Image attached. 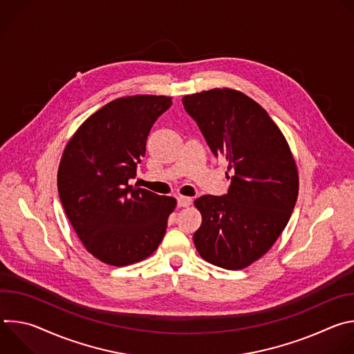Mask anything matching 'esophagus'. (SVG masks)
Wrapping results in <instances>:
<instances>
[{
  "mask_svg": "<svg viewBox=\"0 0 354 354\" xmlns=\"http://www.w3.org/2000/svg\"><path fill=\"white\" fill-rule=\"evenodd\" d=\"M178 206L179 207H189L192 205L193 198L192 197H186V196H178Z\"/></svg>",
  "mask_w": 354,
  "mask_h": 354,
  "instance_id": "34e87169",
  "label": "esophagus"
}]
</instances>
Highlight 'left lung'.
<instances>
[{"mask_svg":"<svg viewBox=\"0 0 354 354\" xmlns=\"http://www.w3.org/2000/svg\"><path fill=\"white\" fill-rule=\"evenodd\" d=\"M182 102L231 174L227 194L194 200L203 218L193 235L196 249L218 268L243 269L266 254L290 220L298 196L295 161L280 129L245 93L216 88Z\"/></svg>","mask_w":354,"mask_h":354,"instance_id":"left-lung-1","label":"left lung"}]
</instances>
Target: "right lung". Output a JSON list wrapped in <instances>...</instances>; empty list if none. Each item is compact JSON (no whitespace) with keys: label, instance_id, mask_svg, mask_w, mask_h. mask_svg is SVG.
<instances>
[{"label":"right lung","instance_id":"1","mask_svg":"<svg viewBox=\"0 0 354 354\" xmlns=\"http://www.w3.org/2000/svg\"><path fill=\"white\" fill-rule=\"evenodd\" d=\"M171 105L169 96L115 99L89 116L66 145L59 196L78 238L100 262H140L165 235L176 200L129 180L136 178L151 127Z\"/></svg>","mask_w":354,"mask_h":354}]
</instances>
